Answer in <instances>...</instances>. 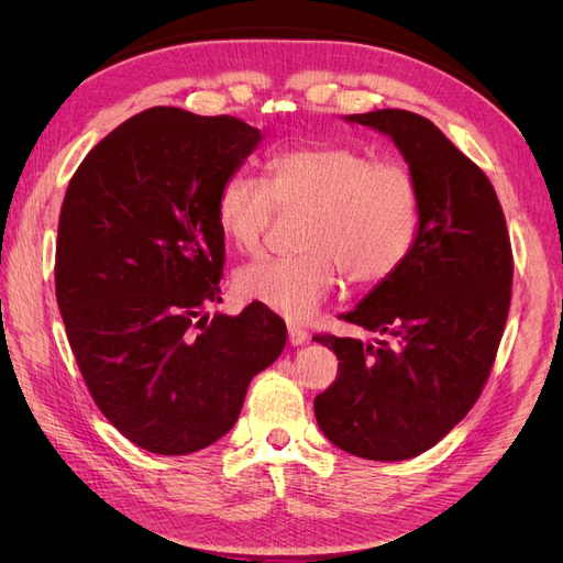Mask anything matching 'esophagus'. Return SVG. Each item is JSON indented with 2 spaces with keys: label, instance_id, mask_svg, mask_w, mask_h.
Segmentation results:
<instances>
[{
  "label": "esophagus",
  "instance_id": "obj_1",
  "mask_svg": "<svg viewBox=\"0 0 563 563\" xmlns=\"http://www.w3.org/2000/svg\"><path fill=\"white\" fill-rule=\"evenodd\" d=\"M308 338H310L308 329L298 327V323H288V343H291V345H302Z\"/></svg>",
  "mask_w": 563,
  "mask_h": 563
}]
</instances>
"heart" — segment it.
<instances>
[{"label": "heart", "mask_w": 563, "mask_h": 563, "mask_svg": "<svg viewBox=\"0 0 563 563\" xmlns=\"http://www.w3.org/2000/svg\"><path fill=\"white\" fill-rule=\"evenodd\" d=\"M305 211L291 255H263L234 277L236 294L291 321L308 319L340 282H387L416 249L422 203L401 162L373 159L350 143L277 152L267 178L234 174L220 185L216 223L236 251L261 246L275 213Z\"/></svg>", "instance_id": "1"}]
</instances>
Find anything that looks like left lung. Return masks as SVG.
<instances>
[{"label":"left lung","mask_w":563,"mask_h":563,"mask_svg":"<svg viewBox=\"0 0 563 563\" xmlns=\"http://www.w3.org/2000/svg\"><path fill=\"white\" fill-rule=\"evenodd\" d=\"M347 122L395 141L418 183L422 220L399 272L343 314L380 333L378 343L312 338L338 356L314 416L338 449L391 463L432 449L479 399L512 300V246L490 180L430 119L376 110Z\"/></svg>","instance_id":"8db88e82"}]
</instances>
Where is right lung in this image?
<instances>
[{
    "label": "right lung",
    "instance_id": "obj_1",
    "mask_svg": "<svg viewBox=\"0 0 563 563\" xmlns=\"http://www.w3.org/2000/svg\"><path fill=\"white\" fill-rule=\"evenodd\" d=\"M261 143L230 114L150 108L75 172L56 240V300L96 406L135 446L187 455L240 418L286 323L261 302H220L225 236L216 197Z\"/></svg>",
    "mask_w": 563,
    "mask_h": 563
}]
</instances>
